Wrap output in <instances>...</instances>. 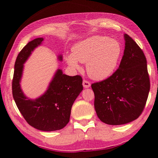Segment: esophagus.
Wrapping results in <instances>:
<instances>
[{
	"mask_svg": "<svg viewBox=\"0 0 158 158\" xmlns=\"http://www.w3.org/2000/svg\"><path fill=\"white\" fill-rule=\"evenodd\" d=\"M83 85H84V88H89L90 86V83L87 80H84L83 81Z\"/></svg>",
	"mask_w": 158,
	"mask_h": 158,
	"instance_id": "1",
	"label": "esophagus"
}]
</instances>
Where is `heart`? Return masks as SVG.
<instances>
[{
	"mask_svg": "<svg viewBox=\"0 0 158 158\" xmlns=\"http://www.w3.org/2000/svg\"><path fill=\"white\" fill-rule=\"evenodd\" d=\"M121 46L116 40L95 35L74 45L73 55L66 58L72 68L79 69L78 61L86 63V69L91 78H107L116 69L121 53Z\"/></svg>",
	"mask_w": 158,
	"mask_h": 158,
	"instance_id": "heart-1",
	"label": "heart"
}]
</instances>
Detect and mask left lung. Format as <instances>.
Here are the masks:
<instances>
[{"label": "left lung", "mask_w": 158, "mask_h": 158, "mask_svg": "<svg viewBox=\"0 0 158 158\" xmlns=\"http://www.w3.org/2000/svg\"><path fill=\"white\" fill-rule=\"evenodd\" d=\"M124 37L125 47L118 68L107 79L91 84L96 114L108 125H123L137 119L150 90L145 55L132 37L127 34Z\"/></svg>", "instance_id": "left-lung-1"}]
</instances>
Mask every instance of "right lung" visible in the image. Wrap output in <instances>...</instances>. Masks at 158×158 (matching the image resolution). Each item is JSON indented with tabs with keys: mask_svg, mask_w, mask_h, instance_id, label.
<instances>
[{
	"mask_svg": "<svg viewBox=\"0 0 158 158\" xmlns=\"http://www.w3.org/2000/svg\"><path fill=\"white\" fill-rule=\"evenodd\" d=\"M42 41V37L35 39L19 53L15 64L12 89L16 105L26 122L37 130L49 132L62 129L68 123L72 106L83 90V85L80 75L68 76L58 69L43 95L32 100L23 95L19 84L23 63ZM58 58L61 60L62 56Z\"/></svg>",
	"mask_w": 158,
	"mask_h": 158,
	"instance_id": "obj_1",
	"label": "right lung"
}]
</instances>
